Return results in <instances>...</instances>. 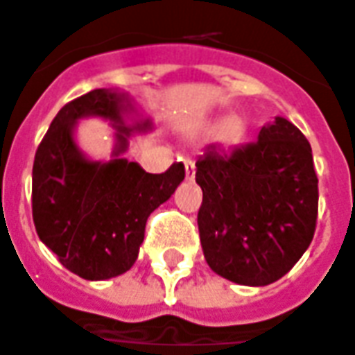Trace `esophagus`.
Returning a JSON list of instances; mask_svg holds the SVG:
<instances>
[{"instance_id": "1", "label": "esophagus", "mask_w": 355, "mask_h": 355, "mask_svg": "<svg viewBox=\"0 0 355 355\" xmlns=\"http://www.w3.org/2000/svg\"><path fill=\"white\" fill-rule=\"evenodd\" d=\"M184 169H186V180H193V178H196V164H193L191 159H186Z\"/></svg>"}]
</instances>
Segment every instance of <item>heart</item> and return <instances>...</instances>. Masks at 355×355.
Segmentation results:
<instances>
[{
	"instance_id": "1",
	"label": "heart",
	"mask_w": 355,
	"mask_h": 355,
	"mask_svg": "<svg viewBox=\"0 0 355 355\" xmlns=\"http://www.w3.org/2000/svg\"><path fill=\"white\" fill-rule=\"evenodd\" d=\"M205 131H211V128H205ZM241 131H243V125H241L237 118H230V120H225L224 124L220 125L218 135H220V139H224L225 143H233V141L239 139Z\"/></svg>"
}]
</instances>
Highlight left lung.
I'll list each match as a JSON object with an SVG mask.
<instances>
[{"label":"left lung","mask_w":355,"mask_h":355,"mask_svg":"<svg viewBox=\"0 0 355 355\" xmlns=\"http://www.w3.org/2000/svg\"><path fill=\"white\" fill-rule=\"evenodd\" d=\"M207 263L241 286L277 282L309 248L318 216L311 143L282 116L231 152L207 146L196 162Z\"/></svg>","instance_id":"left-lung-1"}]
</instances>
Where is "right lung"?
Returning a JSON list of instances; mask_svg holds the SVG:
<instances>
[{"mask_svg": "<svg viewBox=\"0 0 355 355\" xmlns=\"http://www.w3.org/2000/svg\"><path fill=\"white\" fill-rule=\"evenodd\" d=\"M97 116L117 130L113 159L94 162L74 141L76 122ZM130 124H127V120ZM152 130L128 94L97 88L64 105L33 162L31 211L39 239L65 269L86 280L130 271L144 241L146 220L184 180V165L152 175L122 157L133 133Z\"/></svg>", "mask_w": 355, "mask_h": 355, "instance_id": "obj_1", "label": "right lung"}]
</instances>
